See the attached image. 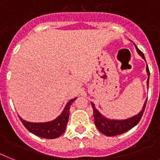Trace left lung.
<instances>
[{"mask_svg":"<svg viewBox=\"0 0 160 160\" xmlns=\"http://www.w3.org/2000/svg\"><path fill=\"white\" fill-rule=\"evenodd\" d=\"M135 46V45H134ZM137 52L140 56H141L144 60V55L143 52L139 51L137 46H135ZM146 72L148 75V80H147V86H149V67L146 66ZM146 101L145 100L144 105L142 107V109L137 114L134 116L125 119H108L105 115H103L99 110H98L95 106V104L91 102L92 105L93 111H94V119H95V125L97 127V129L100 130L102 134H105L106 136H115L119 134H124L133 127H134L139 122L141 119L142 115L144 114V109L146 106Z\"/></svg>","mask_w":160,"mask_h":160,"instance_id":"1","label":"left lung"}]
</instances>
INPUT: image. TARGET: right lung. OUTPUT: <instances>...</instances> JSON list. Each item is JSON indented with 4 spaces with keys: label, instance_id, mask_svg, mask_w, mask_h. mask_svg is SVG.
<instances>
[{
    "label": "right lung",
    "instance_id": "1",
    "mask_svg": "<svg viewBox=\"0 0 160 160\" xmlns=\"http://www.w3.org/2000/svg\"><path fill=\"white\" fill-rule=\"evenodd\" d=\"M76 99L77 97L69 100L66 103L65 108L60 113V115L51 121L39 122V123L29 122L23 119L20 116L19 117L22 122V124L32 134L41 137V138H44V139H55V138L60 136L65 131L68 120H69L70 105Z\"/></svg>",
    "mask_w": 160,
    "mask_h": 160
}]
</instances>
